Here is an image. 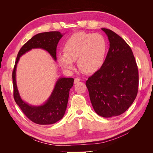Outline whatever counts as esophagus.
Wrapping results in <instances>:
<instances>
[{"mask_svg":"<svg viewBox=\"0 0 153 153\" xmlns=\"http://www.w3.org/2000/svg\"><path fill=\"white\" fill-rule=\"evenodd\" d=\"M80 81V78H75V80H74V83H75V84H76V83L79 82Z\"/></svg>","mask_w":153,"mask_h":153,"instance_id":"esophagus-1","label":"esophagus"}]
</instances>
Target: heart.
Here are the masks:
<instances>
[{
    "label": "heart",
    "instance_id": "heart-1",
    "mask_svg": "<svg viewBox=\"0 0 153 153\" xmlns=\"http://www.w3.org/2000/svg\"><path fill=\"white\" fill-rule=\"evenodd\" d=\"M63 50L64 53H59L58 60L64 69H73L74 61H77L80 71L92 73L103 65L107 44L101 34L78 32L67 39Z\"/></svg>",
    "mask_w": 153,
    "mask_h": 153
}]
</instances>
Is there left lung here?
<instances>
[{
	"mask_svg": "<svg viewBox=\"0 0 153 153\" xmlns=\"http://www.w3.org/2000/svg\"><path fill=\"white\" fill-rule=\"evenodd\" d=\"M110 48L102 66L86 81L90 100L97 114L112 117L123 114L135 100L138 71L130 47L121 36L102 28Z\"/></svg>",
	"mask_w": 153,
	"mask_h": 153,
	"instance_id": "left-lung-1",
	"label": "left lung"
}]
</instances>
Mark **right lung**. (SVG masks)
Returning <instances> with one entry per match:
<instances>
[{"label":"right lung","mask_w":153,"mask_h":153,"mask_svg":"<svg viewBox=\"0 0 153 153\" xmlns=\"http://www.w3.org/2000/svg\"><path fill=\"white\" fill-rule=\"evenodd\" d=\"M63 35L60 32H42L35 35L25 43L18 52L12 73L13 96L15 102L22 112L31 121L36 124H52L61 120L66 110L69 90L73 85V78H60L55 84L53 92L45 103L40 106H32L23 101L18 91L16 82V69L20 57L33 48L45 50L56 61L57 44Z\"/></svg>","instance_id":"1"}]
</instances>
